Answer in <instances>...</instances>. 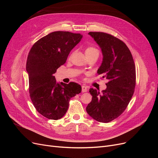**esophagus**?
I'll return each instance as SVG.
<instances>
[{"instance_id":"34e87169","label":"esophagus","mask_w":158,"mask_h":158,"mask_svg":"<svg viewBox=\"0 0 158 158\" xmlns=\"http://www.w3.org/2000/svg\"><path fill=\"white\" fill-rule=\"evenodd\" d=\"M88 91V88L85 85H82V92H86Z\"/></svg>"}]
</instances>
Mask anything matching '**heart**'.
I'll return each instance as SVG.
<instances>
[{
	"instance_id": "b5f03b06",
	"label": "heart",
	"mask_w": 158,
	"mask_h": 158,
	"mask_svg": "<svg viewBox=\"0 0 158 158\" xmlns=\"http://www.w3.org/2000/svg\"><path fill=\"white\" fill-rule=\"evenodd\" d=\"M98 52V50L93 46H88L85 49V53L86 55L94 53V52Z\"/></svg>"
}]
</instances>
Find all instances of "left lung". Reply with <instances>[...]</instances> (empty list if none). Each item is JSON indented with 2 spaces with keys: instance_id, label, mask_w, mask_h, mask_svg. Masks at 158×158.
Here are the masks:
<instances>
[{
  "instance_id": "1",
  "label": "left lung",
  "mask_w": 158,
  "mask_h": 158,
  "mask_svg": "<svg viewBox=\"0 0 158 158\" xmlns=\"http://www.w3.org/2000/svg\"><path fill=\"white\" fill-rule=\"evenodd\" d=\"M102 49L103 61L98 73L109 82L100 93L90 88L92 99L86 107L90 117L109 123L124 112L135 92L136 69L131 52L121 40L103 32H89Z\"/></svg>"
}]
</instances>
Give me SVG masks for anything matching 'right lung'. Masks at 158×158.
Here are the masks:
<instances>
[{"label":"right lung","instance_id":"obj_1","mask_svg":"<svg viewBox=\"0 0 158 158\" xmlns=\"http://www.w3.org/2000/svg\"><path fill=\"white\" fill-rule=\"evenodd\" d=\"M82 38L80 33L54 31L35 42L29 52L26 70L30 96L37 111L47 118L58 120L63 117L70 99L82 91L77 83H56L53 76Z\"/></svg>","mask_w":158,"mask_h":158}]
</instances>
